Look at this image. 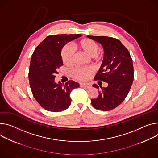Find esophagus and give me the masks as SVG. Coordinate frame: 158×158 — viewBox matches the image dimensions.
Returning <instances> with one entry per match:
<instances>
[{"instance_id":"esophagus-1","label":"esophagus","mask_w":158,"mask_h":158,"mask_svg":"<svg viewBox=\"0 0 158 158\" xmlns=\"http://www.w3.org/2000/svg\"><path fill=\"white\" fill-rule=\"evenodd\" d=\"M80 86L82 88H91L92 87V85L90 83H81L80 84Z\"/></svg>"}]
</instances>
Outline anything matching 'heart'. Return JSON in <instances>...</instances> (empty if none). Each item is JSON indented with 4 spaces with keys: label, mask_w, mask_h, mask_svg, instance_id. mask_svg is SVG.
Returning a JSON list of instances; mask_svg holds the SVG:
<instances>
[{
    "label": "heart",
    "mask_w": 158,
    "mask_h": 158,
    "mask_svg": "<svg viewBox=\"0 0 158 158\" xmlns=\"http://www.w3.org/2000/svg\"><path fill=\"white\" fill-rule=\"evenodd\" d=\"M76 49L79 50L87 55L92 56L93 59H98L96 53L99 50L98 45L94 41L90 39H82L74 44ZM60 56L62 62L65 65H70L73 62L74 58V51L69 45H65L61 50ZM93 73L91 67H84L76 69L73 71L72 74L73 77L79 80H86Z\"/></svg>",
    "instance_id": "obj_1"
}]
</instances>
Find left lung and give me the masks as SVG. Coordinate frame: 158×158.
Returning <instances> with one entry per match:
<instances>
[{
	"label": "left lung",
	"instance_id": "1",
	"mask_svg": "<svg viewBox=\"0 0 158 158\" xmlns=\"http://www.w3.org/2000/svg\"><path fill=\"white\" fill-rule=\"evenodd\" d=\"M101 44L104 50L102 64L94 77L108 83L106 88L99 85V96L91 99L93 106L103 111L120 105L127 97L134 81L132 59L128 50L118 40L108 36H87ZM94 88L99 89L97 84Z\"/></svg>",
	"mask_w": 158,
	"mask_h": 158
}]
</instances>
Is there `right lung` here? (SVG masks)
I'll return each mask as SVG.
<instances>
[{
    "label": "right lung",
    "instance_id": "1",
    "mask_svg": "<svg viewBox=\"0 0 158 158\" xmlns=\"http://www.w3.org/2000/svg\"><path fill=\"white\" fill-rule=\"evenodd\" d=\"M81 35L48 36L41 42L32 55L29 70V81L33 95L45 110L59 112L71 104L70 93L79 84L69 81L65 84L55 81L57 69L63 65L60 52L67 43Z\"/></svg>",
    "mask_w": 158,
    "mask_h": 158
}]
</instances>
